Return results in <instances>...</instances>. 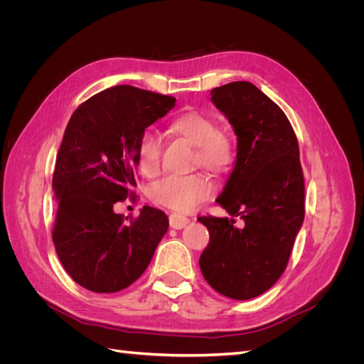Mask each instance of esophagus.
<instances>
[{
	"label": "esophagus",
	"instance_id": "34e87169",
	"mask_svg": "<svg viewBox=\"0 0 364 364\" xmlns=\"http://www.w3.org/2000/svg\"><path fill=\"white\" fill-rule=\"evenodd\" d=\"M188 223H190V218L188 217H185L182 214H176V213L170 214V228H173V229H182Z\"/></svg>",
	"mask_w": 364,
	"mask_h": 364
}]
</instances>
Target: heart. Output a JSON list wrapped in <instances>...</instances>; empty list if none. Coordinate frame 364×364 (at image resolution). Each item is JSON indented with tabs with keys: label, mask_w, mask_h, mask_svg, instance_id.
I'll return each instance as SVG.
<instances>
[{
	"label": "heart",
	"mask_w": 364,
	"mask_h": 364,
	"mask_svg": "<svg viewBox=\"0 0 364 364\" xmlns=\"http://www.w3.org/2000/svg\"><path fill=\"white\" fill-rule=\"evenodd\" d=\"M173 135L185 138L196 146L194 165L211 170L217 174L226 173L235 162V142L228 132L217 129L213 117L188 109L168 121ZM164 141L158 130L144 129L136 141V161L141 171L156 176L161 170ZM214 191V182L205 171L191 174H170L150 188L153 202L178 213H188L206 200Z\"/></svg>",
	"instance_id": "heart-1"
}]
</instances>
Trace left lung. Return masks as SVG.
I'll return each mask as SVG.
<instances>
[{
    "label": "left lung",
    "mask_w": 364,
    "mask_h": 364,
    "mask_svg": "<svg viewBox=\"0 0 364 364\" xmlns=\"http://www.w3.org/2000/svg\"><path fill=\"white\" fill-rule=\"evenodd\" d=\"M211 100L234 126L238 151L217 203L232 217H199L209 243L199 264L220 294L246 301L267 291L289 264L305 215L299 146L282 109L250 82L211 91Z\"/></svg>",
    "instance_id": "1"
}]
</instances>
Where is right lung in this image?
Wrapping results in <instances>:
<instances>
[{
  "instance_id": "1",
  "label": "right lung",
  "mask_w": 364,
  "mask_h": 364,
  "mask_svg": "<svg viewBox=\"0 0 364 364\" xmlns=\"http://www.w3.org/2000/svg\"><path fill=\"white\" fill-rule=\"evenodd\" d=\"M176 98L118 85L87 98L71 115L56 158L58 199L51 229L63 269L94 293H115L134 284L168 229L161 209L138 217L114 213L135 196L139 134L173 109Z\"/></svg>"
}]
</instances>
